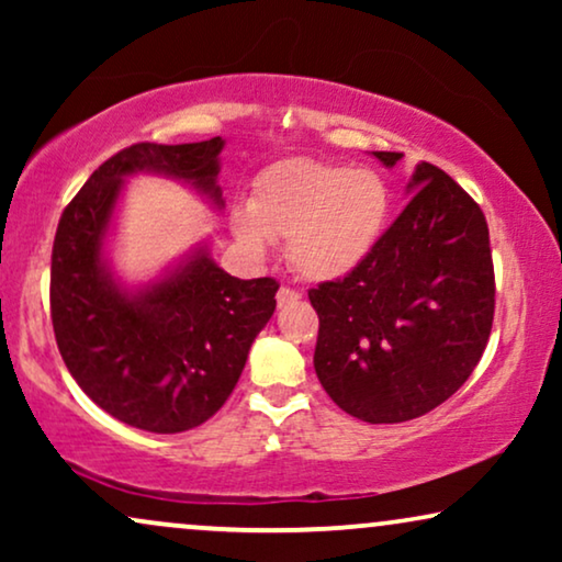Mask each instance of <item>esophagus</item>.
Wrapping results in <instances>:
<instances>
[{
    "label": "esophagus",
    "instance_id": "obj_1",
    "mask_svg": "<svg viewBox=\"0 0 562 562\" xmlns=\"http://www.w3.org/2000/svg\"><path fill=\"white\" fill-rule=\"evenodd\" d=\"M302 299V294H299L296 289H289V286H281L279 294H276V302H279V306H286V304H294Z\"/></svg>",
    "mask_w": 562,
    "mask_h": 562
}]
</instances>
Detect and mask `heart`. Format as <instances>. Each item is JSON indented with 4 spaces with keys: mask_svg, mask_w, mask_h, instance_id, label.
Masks as SVG:
<instances>
[{
    "mask_svg": "<svg viewBox=\"0 0 562 562\" xmlns=\"http://www.w3.org/2000/svg\"><path fill=\"white\" fill-rule=\"evenodd\" d=\"M391 194L371 168L289 158L258 176L233 233L250 256L286 240L289 263L310 281H335L371 258L386 233Z\"/></svg>",
    "mask_w": 562,
    "mask_h": 562,
    "instance_id": "obj_1",
    "label": "heart"
}]
</instances>
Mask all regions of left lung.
<instances>
[{"label": "left lung", "mask_w": 562, "mask_h": 562, "mask_svg": "<svg viewBox=\"0 0 562 562\" xmlns=\"http://www.w3.org/2000/svg\"><path fill=\"white\" fill-rule=\"evenodd\" d=\"M383 166L402 153L375 150ZM366 263L310 291L314 371L329 398L371 425L417 419L456 394L494 325V260L481 206L432 164Z\"/></svg>", "instance_id": "left-lung-1"}]
</instances>
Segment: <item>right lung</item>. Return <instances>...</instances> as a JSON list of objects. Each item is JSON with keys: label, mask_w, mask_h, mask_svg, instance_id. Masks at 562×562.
Segmentation results:
<instances>
[{"label": "right lung", "mask_w": 562, "mask_h": 562, "mask_svg": "<svg viewBox=\"0 0 562 562\" xmlns=\"http://www.w3.org/2000/svg\"><path fill=\"white\" fill-rule=\"evenodd\" d=\"M222 137L130 145L89 176L53 240L50 319L60 358L91 402L145 432H187L217 414L276 310L279 281L235 279L204 245L137 291L122 286L104 258L127 176H171L222 206Z\"/></svg>", "instance_id": "add662e5"}]
</instances>
